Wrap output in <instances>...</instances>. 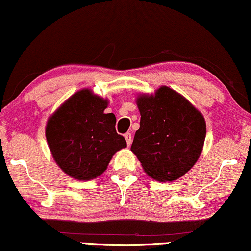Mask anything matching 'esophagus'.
Instances as JSON below:
<instances>
[{
    "label": "esophagus",
    "instance_id": "1",
    "mask_svg": "<svg viewBox=\"0 0 251 251\" xmlns=\"http://www.w3.org/2000/svg\"><path fill=\"white\" fill-rule=\"evenodd\" d=\"M125 138H126V144H128V146L131 145V142H132L131 133H130V132H126V133H125Z\"/></svg>",
    "mask_w": 251,
    "mask_h": 251
}]
</instances>
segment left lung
<instances>
[{
	"instance_id": "obj_1",
	"label": "left lung",
	"mask_w": 251,
	"mask_h": 251,
	"mask_svg": "<svg viewBox=\"0 0 251 251\" xmlns=\"http://www.w3.org/2000/svg\"><path fill=\"white\" fill-rule=\"evenodd\" d=\"M141 126L131 145L145 173L160 182L181 177L196 164L203 150L204 116L183 96L168 86L136 99Z\"/></svg>"
}]
</instances>
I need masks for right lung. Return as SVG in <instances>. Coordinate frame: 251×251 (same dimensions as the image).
I'll return each mask as SVG.
<instances>
[{
	"label": "right lung",
	"instance_id": "1",
	"mask_svg": "<svg viewBox=\"0 0 251 251\" xmlns=\"http://www.w3.org/2000/svg\"><path fill=\"white\" fill-rule=\"evenodd\" d=\"M108 100L83 89L48 119L46 138L54 160L69 176L89 181L101 175L116 152L126 148L115 130L116 118L105 114Z\"/></svg>",
	"mask_w": 251,
	"mask_h": 251
}]
</instances>
